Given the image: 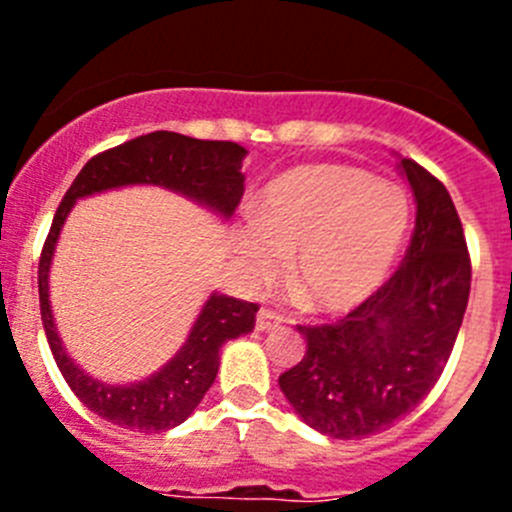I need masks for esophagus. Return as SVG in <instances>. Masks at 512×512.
Returning a JSON list of instances; mask_svg holds the SVG:
<instances>
[{"label": "esophagus", "mask_w": 512, "mask_h": 512, "mask_svg": "<svg viewBox=\"0 0 512 512\" xmlns=\"http://www.w3.org/2000/svg\"><path fill=\"white\" fill-rule=\"evenodd\" d=\"M284 320L282 312L277 310H271V307H261L259 315H256V328L259 330H271V328H277L279 323Z\"/></svg>", "instance_id": "34e87169"}]
</instances>
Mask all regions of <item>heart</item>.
Wrapping results in <instances>:
<instances>
[{
  "label": "heart",
  "mask_w": 512,
  "mask_h": 512,
  "mask_svg": "<svg viewBox=\"0 0 512 512\" xmlns=\"http://www.w3.org/2000/svg\"><path fill=\"white\" fill-rule=\"evenodd\" d=\"M410 223L405 189L356 166H297L269 184L253 225L235 230L238 266L269 284L289 266V289L302 307L346 312L387 279Z\"/></svg>",
  "instance_id": "b5f03b06"
}]
</instances>
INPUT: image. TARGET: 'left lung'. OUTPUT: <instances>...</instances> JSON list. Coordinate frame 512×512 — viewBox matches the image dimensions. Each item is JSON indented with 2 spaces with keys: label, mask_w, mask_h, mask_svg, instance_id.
I'll return each instance as SVG.
<instances>
[{
  "label": "left lung",
  "mask_w": 512,
  "mask_h": 512,
  "mask_svg": "<svg viewBox=\"0 0 512 512\" xmlns=\"http://www.w3.org/2000/svg\"><path fill=\"white\" fill-rule=\"evenodd\" d=\"M415 228L390 279L336 323L297 325L300 364L279 377L284 397L330 438L374 436L413 413L449 361L472 287V259L451 194L402 158Z\"/></svg>",
  "instance_id": "left-lung-1"
}]
</instances>
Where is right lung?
Here are the masks:
<instances>
[{"label":"right lung","instance_id":"right-lung-1","mask_svg":"<svg viewBox=\"0 0 512 512\" xmlns=\"http://www.w3.org/2000/svg\"><path fill=\"white\" fill-rule=\"evenodd\" d=\"M243 156H246V148L233 140H200L171 133V130H156V133L140 135L89 158L69 192L63 194L43 243V253H40V315H43L45 338L63 379L69 382L74 395L99 418L140 433H161L184 423L215 382L223 343L251 333L259 305L212 295L202 307L182 351L164 369H158L146 382L125 384V387L97 382L66 356L56 325H53L51 302H48V269H51L53 248H56L58 233L71 205L79 197L112 187L161 184L228 217L241 205L243 189H246L243 187L246 176L241 174Z\"/></svg>","mask_w":512,"mask_h":512}]
</instances>
